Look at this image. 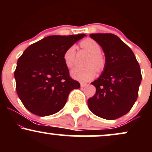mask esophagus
I'll return each mask as SVG.
<instances>
[{"label": "esophagus", "mask_w": 152, "mask_h": 152, "mask_svg": "<svg viewBox=\"0 0 152 152\" xmlns=\"http://www.w3.org/2000/svg\"><path fill=\"white\" fill-rule=\"evenodd\" d=\"M86 83H81V88H83V87H85L86 86Z\"/></svg>", "instance_id": "obj_1"}]
</instances>
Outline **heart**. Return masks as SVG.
<instances>
[{
    "label": "heart",
    "instance_id": "1",
    "mask_svg": "<svg viewBox=\"0 0 152 152\" xmlns=\"http://www.w3.org/2000/svg\"><path fill=\"white\" fill-rule=\"evenodd\" d=\"M80 46L91 54V57L89 58L88 62V65L89 66L86 68H74L71 71V75L74 79L81 82H86L95 77L96 70L93 65L96 66V69H101L104 66V59L101 55L102 48H101L100 45L94 39L86 38L80 43ZM76 50V46H71L65 50L63 56L64 63L69 69L72 68L75 64Z\"/></svg>",
    "mask_w": 152,
    "mask_h": 152
}]
</instances>
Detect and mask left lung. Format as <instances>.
<instances>
[{
    "label": "left lung",
    "instance_id": "1",
    "mask_svg": "<svg viewBox=\"0 0 152 152\" xmlns=\"http://www.w3.org/2000/svg\"><path fill=\"white\" fill-rule=\"evenodd\" d=\"M90 37L102 46L106 62L102 74L91 83L96 91L88 99V106L97 116L116 119L137 101L142 78L140 66L132 49L116 35L91 34Z\"/></svg>",
    "mask_w": 152,
    "mask_h": 152
}]
</instances>
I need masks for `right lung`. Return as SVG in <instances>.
I'll list each match as a JSON object with an SVG mask.
<instances>
[{"mask_svg":"<svg viewBox=\"0 0 152 152\" xmlns=\"http://www.w3.org/2000/svg\"><path fill=\"white\" fill-rule=\"evenodd\" d=\"M85 36H49L24 50L14 76L19 99L29 111L40 116L56 114L65 106L71 91L80 88L69 76L63 56Z\"/></svg>","mask_w":152,"mask_h":152,"instance_id":"obj_1","label":"right lung"}]
</instances>
